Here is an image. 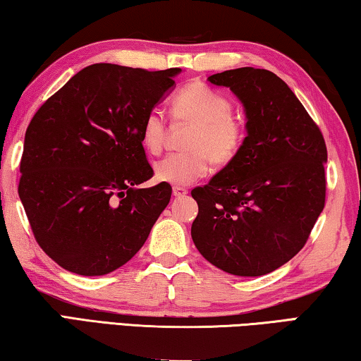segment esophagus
Returning a JSON list of instances; mask_svg holds the SVG:
<instances>
[{
  "instance_id": "esophagus-1",
  "label": "esophagus",
  "mask_w": 361,
  "mask_h": 361,
  "mask_svg": "<svg viewBox=\"0 0 361 361\" xmlns=\"http://www.w3.org/2000/svg\"><path fill=\"white\" fill-rule=\"evenodd\" d=\"M188 194V189L186 188H180V186H175L173 188V195L175 197H185Z\"/></svg>"
}]
</instances>
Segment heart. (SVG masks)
Instances as JSON below:
<instances>
[{
    "mask_svg": "<svg viewBox=\"0 0 361 361\" xmlns=\"http://www.w3.org/2000/svg\"><path fill=\"white\" fill-rule=\"evenodd\" d=\"M173 116L192 122L194 129L186 140L188 151L172 152L156 162L157 181L172 186H188L209 173L212 161L228 166L239 154L245 129L232 116V102L224 94L204 84H191L175 97ZM166 118L152 109L142 124V145L149 154H159L166 140Z\"/></svg>",
    "mask_w": 361,
    "mask_h": 361,
    "instance_id": "heart-1",
    "label": "heart"
}]
</instances>
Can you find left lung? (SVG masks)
Listing matches in <instances>:
<instances>
[{"instance_id":"left-lung-1","label":"left lung","mask_w":361,"mask_h":361,"mask_svg":"<svg viewBox=\"0 0 361 361\" xmlns=\"http://www.w3.org/2000/svg\"><path fill=\"white\" fill-rule=\"evenodd\" d=\"M207 81L239 99L247 137L234 161L191 191L199 205L192 242L224 272L266 276L304 247L325 207V140L272 71L243 66Z\"/></svg>"}]
</instances>
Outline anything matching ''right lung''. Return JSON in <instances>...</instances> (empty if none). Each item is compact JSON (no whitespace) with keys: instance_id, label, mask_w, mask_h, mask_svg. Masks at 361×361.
<instances>
[{"instance_id":"add662e5","label":"right lung","mask_w":361,"mask_h":361,"mask_svg":"<svg viewBox=\"0 0 361 361\" xmlns=\"http://www.w3.org/2000/svg\"><path fill=\"white\" fill-rule=\"evenodd\" d=\"M180 68L95 63L76 73L30 122L19 197L36 242L59 266L105 276L130 261L170 202L142 145L146 114Z\"/></svg>"}]
</instances>
